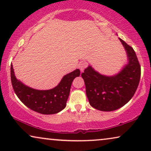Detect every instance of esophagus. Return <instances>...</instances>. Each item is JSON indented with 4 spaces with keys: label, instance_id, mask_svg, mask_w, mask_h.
Returning <instances> with one entry per match:
<instances>
[{
    "label": "esophagus",
    "instance_id": "obj_1",
    "mask_svg": "<svg viewBox=\"0 0 151 151\" xmlns=\"http://www.w3.org/2000/svg\"><path fill=\"white\" fill-rule=\"evenodd\" d=\"M87 67V64H86V63H80V71L81 72H83L84 71V70L85 69V68Z\"/></svg>",
    "mask_w": 151,
    "mask_h": 151
}]
</instances>
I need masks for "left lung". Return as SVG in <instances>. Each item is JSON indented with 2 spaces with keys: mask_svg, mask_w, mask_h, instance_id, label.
Returning a JSON list of instances; mask_svg holds the SVG:
<instances>
[{
  "mask_svg": "<svg viewBox=\"0 0 151 151\" xmlns=\"http://www.w3.org/2000/svg\"><path fill=\"white\" fill-rule=\"evenodd\" d=\"M128 63L113 76L102 75L88 66L82 73L91 106L102 111L117 110L129 102L139 84L141 68L133 49L119 38Z\"/></svg>",
  "mask_w": 151,
  "mask_h": 151,
  "instance_id": "8db88e82",
  "label": "left lung"
}]
</instances>
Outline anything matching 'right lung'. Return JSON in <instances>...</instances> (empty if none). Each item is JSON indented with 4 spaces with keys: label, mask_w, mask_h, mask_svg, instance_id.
<instances>
[{
    "label": "right lung",
    "mask_w": 151,
    "mask_h": 151,
    "mask_svg": "<svg viewBox=\"0 0 151 151\" xmlns=\"http://www.w3.org/2000/svg\"><path fill=\"white\" fill-rule=\"evenodd\" d=\"M80 75V69L67 74L55 87L49 90H38L25 85L16 78L11 65V80L14 92L23 104L41 114L59 113L67 105L72 82Z\"/></svg>",
    "instance_id": "1"
}]
</instances>
